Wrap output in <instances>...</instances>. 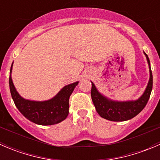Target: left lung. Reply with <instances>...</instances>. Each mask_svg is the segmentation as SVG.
I'll return each instance as SVG.
<instances>
[{"label":"left lung","mask_w":160,"mask_h":160,"mask_svg":"<svg viewBox=\"0 0 160 160\" xmlns=\"http://www.w3.org/2000/svg\"><path fill=\"white\" fill-rule=\"evenodd\" d=\"M149 68V80L144 93L135 101H118L108 98L100 93L94 83L91 81V98L97 112L101 118L112 122H124L132 119L139 114L147 104L152 89V74L149 59L144 52Z\"/></svg>","instance_id":"8db88e82"}]
</instances>
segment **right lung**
Returning <instances> with one entry per match:
<instances>
[{
	"instance_id": "add662e5",
	"label": "right lung",
	"mask_w": 160,
	"mask_h": 160,
	"mask_svg": "<svg viewBox=\"0 0 160 160\" xmlns=\"http://www.w3.org/2000/svg\"><path fill=\"white\" fill-rule=\"evenodd\" d=\"M12 65L9 77V87L12 99L19 111L27 119L40 125L58 124L67 118L69 114V99L79 81L63 87L59 93L47 101H31L22 98L17 91L11 78Z\"/></svg>"
}]
</instances>
